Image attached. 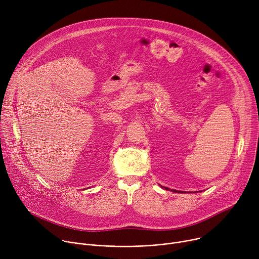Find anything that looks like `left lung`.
Instances as JSON below:
<instances>
[{
    "mask_svg": "<svg viewBox=\"0 0 259 259\" xmlns=\"http://www.w3.org/2000/svg\"><path fill=\"white\" fill-rule=\"evenodd\" d=\"M165 189H166V190H168L167 188H165ZM171 191H172V192H174V193H176V192H177V191H175V190H171Z\"/></svg>",
    "mask_w": 259,
    "mask_h": 259,
    "instance_id": "8db88e82",
    "label": "left lung"
}]
</instances>
